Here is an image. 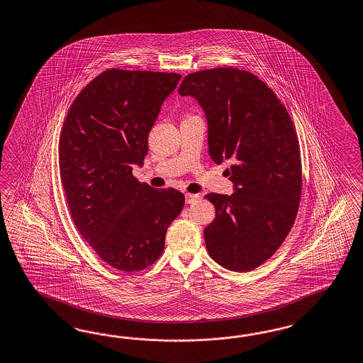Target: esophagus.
I'll list each match as a JSON object with an SVG mask.
<instances>
[{
    "label": "esophagus",
    "mask_w": 363,
    "mask_h": 363,
    "mask_svg": "<svg viewBox=\"0 0 363 363\" xmlns=\"http://www.w3.org/2000/svg\"><path fill=\"white\" fill-rule=\"evenodd\" d=\"M200 199V196L196 195V194H186V204H192Z\"/></svg>",
    "instance_id": "esophagus-1"
}]
</instances>
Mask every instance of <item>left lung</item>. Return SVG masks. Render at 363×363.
<instances>
[{
	"mask_svg": "<svg viewBox=\"0 0 363 363\" xmlns=\"http://www.w3.org/2000/svg\"><path fill=\"white\" fill-rule=\"evenodd\" d=\"M208 120L214 163L235 186L232 195L205 196L216 209L204 230L212 259L246 272L271 258L291 232L301 199L300 145L286 106L258 76L233 67L186 74L179 86Z\"/></svg>",
	"mask_w": 363,
	"mask_h": 363,
	"instance_id": "obj_1",
	"label": "left lung"
}]
</instances>
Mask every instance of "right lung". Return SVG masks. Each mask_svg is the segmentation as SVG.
Returning a JSON list of instances; mask_svg holds the SVG:
<instances>
[{
    "mask_svg": "<svg viewBox=\"0 0 363 363\" xmlns=\"http://www.w3.org/2000/svg\"><path fill=\"white\" fill-rule=\"evenodd\" d=\"M182 74L111 68L77 94L59 140V167L74 225L101 259L123 272L147 269L184 206L174 188L133 177L150 130Z\"/></svg>",
    "mask_w": 363,
    "mask_h": 363,
    "instance_id": "right-lung-1",
    "label": "right lung"
}]
</instances>
